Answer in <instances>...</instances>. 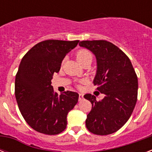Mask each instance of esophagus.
Listing matches in <instances>:
<instances>
[{
	"instance_id": "1",
	"label": "esophagus",
	"mask_w": 152,
	"mask_h": 152,
	"mask_svg": "<svg viewBox=\"0 0 152 152\" xmlns=\"http://www.w3.org/2000/svg\"><path fill=\"white\" fill-rule=\"evenodd\" d=\"M83 99V94H79V101L80 102Z\"/></svg>"
}]
</instances>
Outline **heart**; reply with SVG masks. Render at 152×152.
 Listing matches in <instances>:
<instances>
[{"label": "heart", "mask_w": 152, "mask_h": 152, "mask_svg": "<svg viewBox=\"0 0 152 152\" xmlns=\"http://www.w3.org/2000/svg\"><path fill=\"white\" fill-rule=\"evenodd\" d=\"M76 57L79 63L81 64L82 62L88 61V60L91 61L92 60V54L91 53L90 51L87 50H80L76 53Z\"/></svg>", "instance_id": "heart-1"}]
</instances>
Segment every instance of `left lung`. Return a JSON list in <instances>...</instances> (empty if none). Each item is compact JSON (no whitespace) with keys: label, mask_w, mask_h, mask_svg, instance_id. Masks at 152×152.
<instances>
[{"label":"left lung","mask_w":152,"mask_h":152,"mask_svg":"<svg viewBox=\"0 0 152 152\" xmlns=\"http://www.w3.org/2000/svg\"><path fill=\"white\" fill-rule=\"evenodd\" d=\"M80 46L95 56L97 70L93 83L105 95L97 101L91 94L83 97L92 104L86 126L96 135H109L129 119L137 100L138 80L129 58L118 46L105 40L82 41Z\"/></svg>","instance_id":"1"}]
</instances>
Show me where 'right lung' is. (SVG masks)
Listing matches in <instances>:
<instances>
[{"label":"right lung","mask_w":152,"mask_h":152,"mask_svg":"<svg viewBox=\"0 0 152 152\" xmlns=\"http://www.w3.org/2000/svg\"><path fill=\"white\" fill-rule=\"evenodd\" d=\"M79 42L42 41L21 60L15 76V99L26 122L37 132L56 135L66 128L67 115L77 103L79 95L69 91L58 95L51 80Z\"/></svg>","instance_id":"obj_1"}]
</instances>
